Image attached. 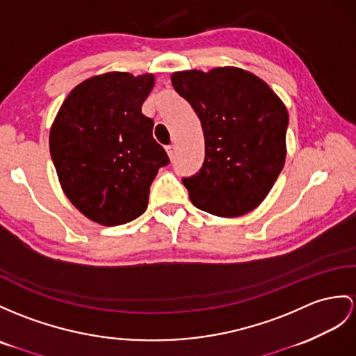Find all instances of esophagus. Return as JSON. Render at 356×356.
Wrapping results in <instances>:
<instances>
[{
    "mask_svg": "<svg viewBox=\"0 0 356 356\" xmlns=\"http://www.w3.org/2000/svg\"><path fill=\"white\" fill-rule=\"evenodd\" d=\"M166 152L169 155V159H173V154H175V146H173V145L166 146Z\"/></svg>",
    "mask_w": 356,
    "mask_h": 356,
    "instance_id": "obj_1",
    "label": "esophagus"
}]
</instances>
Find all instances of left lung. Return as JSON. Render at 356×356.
<instances>
[{
    "label": "left lung",
    "instance_id": "8db88e82",
    "mask_svg": "<svg viewBox=\"0 0 356 356\" xmlns=\"http://www.w3.org/2000/svg\"><path fill=\"white\" fill-rule=\"evenodd\" d=\"M172 86L201 120L205 160L183 179L190 201L219 218L252 211L281 173L289 113L267 83L245 69L173 72Z\"/></svg>",
    "mask_w": 356,
    "mask_h": 356
}]
</instances>
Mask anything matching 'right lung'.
<instances>
[{"mask_svg":"<svg viewBox=\"0 0 356 356\" xmlns=\"http://www.w3.org/2000/svg\"><path fill=\"white\" fill-rule=\"evenodd\" d=\"M152 74L107 72L67 95L49 131L60 186L78 211L104 227L131 222L148 207L149 187L169 157L152 137L142 104Z\"/></svg>","mask_w":356,"mask_h":356,"instance_id":"obj_1","label":"right lung"}]
</instances>
